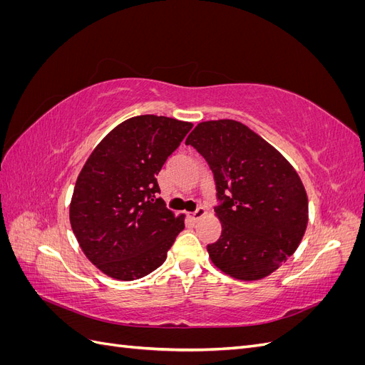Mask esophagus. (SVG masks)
I'll return each mask as SVG.
<instances>
[{"instance_id": "obj_1", "label": "esophagus", "mask_w": 365, "mask_h": 365, "mask_svg": "<svg viewBox=\"0 0 365 365\" xmlns=\"http://www.w3.org/2000/svg\"><path fill=\"white\" fill-rule=\"evenodd\" d=\"M205 213L207 212H205L204 207H197L193 213H190V217L196 222V220H200L202 216H205Z\"/></svg>"}]
</instances>
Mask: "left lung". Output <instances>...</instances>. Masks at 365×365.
<instances>
[{
    "label": "left lung",
    "mask_w": 365,
    "mask_h": 365,
    "mask_svg": "<svg viewBox=\"0 0 365 365\" xmlns=\"http://www.w3.org/2000/svg\"><path fill=\"white\" fill-rule=\"evenodd\" d=\"M193 146L215 176L222 235L207 245L215 267L239 280H259L292 256L307 225V195L282 153L236 120L197 125Z\"/></svg>",
    "instance_id": "left-lung-1"
}]
</instances>
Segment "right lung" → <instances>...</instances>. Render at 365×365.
<instances>
[{
  "label": "right lung",
  "instance_id": "add662e5",
  "mask_svg": "<svg viewBox=\"0 0 365 365\" xmlns=\"http://www.w3.org/2000/svg\"><path fill=\"white\" fill-rule=\"evenodd\" d=\"M189 121L137 115L115 126L86 160L74 185L70 222L91 263L117 280L161 267L184 230L165 208L157 175L180 146Z\"/></svg>",
  "mask_w": 365,
  "mask_h": 365
}]
</instances>
